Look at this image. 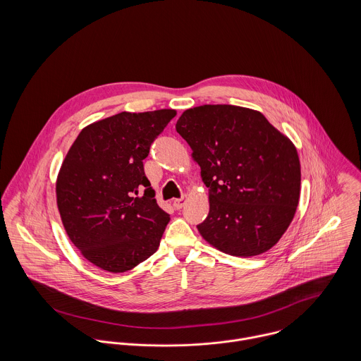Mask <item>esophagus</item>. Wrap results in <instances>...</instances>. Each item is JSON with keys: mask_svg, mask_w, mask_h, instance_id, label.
I'll use <instances>...</instances> for the list:
<instances>
[{"mask_svg": "<svg viewBox=\"0 0 361 361\" xmlns=\"http://www.w3.org/2000/svg\"><path fill=\"white\" fill-rule=\"evenodd\" d=\"M186 202H188V197H186V196H182L180 199L173 200V207H175V209H180L182 207L186 204Z\"/></svg>", "mask_w": 361, "mask_h": 361, "instance_id": "1", "label": "esophagus"}]
</instances>
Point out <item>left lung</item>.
<instances>
[{
	"mask_svg": "<svg viewBox=\"0 0 361 361\" xmlns=\"http://www.w3.org/2000/svg\"><path fill=\"white\" fill-rule=\"evenodd\" d=\"M176 132L188 142L209 193L199 232L218 250L252 257L290 225L300 196L293 143L249 108L216 104L186 109Z\"/></svg>",
	"mask_w": 361,
	"mask_h": 361,
	"instance_id": "obj_1",
	"label": "left lung"
}]
</instances>
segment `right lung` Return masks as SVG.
Listing matches in <instances>:
<instances>
[{
  "instance_id": "obj_1",
  "label": "right lung",
  "mask_w": 361,
  "mask_h": 361,
  "mask_svg": "<svg viewBox=\"0 0 361 361\" xmlns=\"http://www.w3.org/2000/svg\"><path fill=\"white\" fill-rule=\"evenodd\" d=\"M175 109L121 112L86 126L56 179L63 228L83 257L125 272L154 255L169 222L145 173L143 159Z\"/></svg>"
}]
</instances>
